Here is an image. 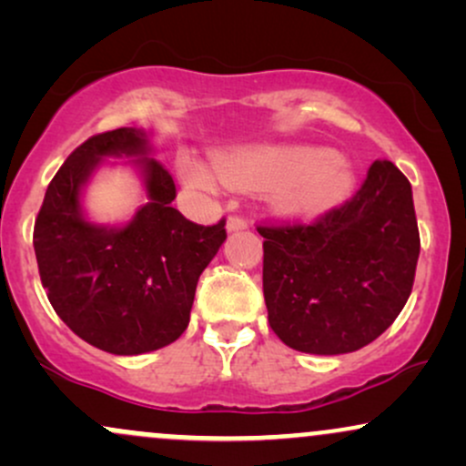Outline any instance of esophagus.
Segmentation results:
<instances>
[{"label": "esophagus", "mask_w": 466, "mask_h": 466, "mask_svg": "<svg viewBox=\"0 0 466 466\" xmlns=\"http://www.w3.org/2000/svg\"><path fill=\"white\" fill-rule=\"evenodd\" d=\"M248 228V221L243 217H229L228 218V232H238V229Z\"/></svg>", "instance_id": "1"}]
</instances>
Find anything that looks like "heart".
Segmentation results:
<instances>
[{
  "label": "heart",
  "mask_w": 466,
  "mask_h": 466,
  "mask_svg": "<svg viewBox=\"0 0 466 466\" xmlns=\"http://www.w3.org/2000/svg\"><path fill=\"white\" fill-rule=\"evenodd\" d=\"M181 177L195 190L212 192L218 182L237 190L271 184L269 197L289 212H315L344 199L352 188L350 166L330 148L260 144L218 155L215 173L195 159L181 162Z\"/></svg>",
  "instance_id": "b5f03b06"
}]
</instances>
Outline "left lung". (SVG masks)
I'll return each instance as SVG.
<instances>
[{
    "instance_id": "left-lung-1",
    "label": "left lung",
    "mask_w": 466,
    "mask_h": 466,
    "mask_svg": "<svg viewBox=\"0 0 466 466\" xmlns=\"http://www.w3.org/2000/svg\"><path fill=\"white\" fill-rule=\"evenodd\" d=\"M271 330L293 350L344 355L377 339L408 302L420 237L408 177L388 159L311 223L258 226Z\"/></svg>"
}]
</instances>
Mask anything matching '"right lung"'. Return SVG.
I'll list each match as a JSON object with an SVG mask.
<instances>
[{"mask_svg": "<svg viewBox=\"0 0 466 466\" xmlns=\"http://www.w3.org/2000/svg\"><path fill=\"white\" fill-rule=\"evenodd\" d=\"M142 129L98 133L63 162L35 221L41 285L58 318L80 339L111 355H142L173 344L190 322L197 282L226 240V218L192 223L173 208V175L147 157ZM137 157L149 203L122 228L87 222L82 186L103 157Z\"/></svg>", "mask_w": 466, "mask_h": 466, "instance_id": "add662e5", "label": "right lung"}]
</instances>
